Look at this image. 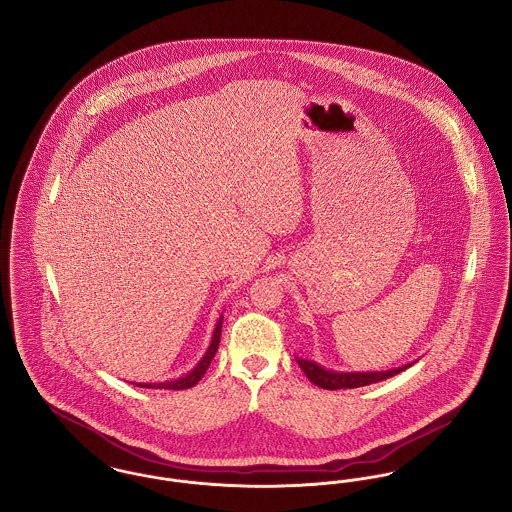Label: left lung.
Listing matches in <instances>:
<instances>
[{
    "label": "left lung",
    "instance_id": "left-lung-1",
    "mask_svg": "<svg viewBox=\"0 0 512 512\" xmlns=\"http://www.w3.org/2000/svg\"><path fill=\"white\" fill-rule=\"evenodd\" d=\"M297 365L301 366L305 376L322 390H351V388H361V386L382 382L386 378L403 372L413 363L393 368V370H384V372H334V370H326L317 363L305 361V359H297Z\"/></svg>",
    "mask_w": 512,
    "mask_h": 512
}]
</instances>
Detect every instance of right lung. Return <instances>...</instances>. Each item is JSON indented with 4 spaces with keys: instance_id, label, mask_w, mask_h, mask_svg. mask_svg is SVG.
<instances>
[{
    "instance_id": "right-lung-1",
    "label": "right lung",
    "mask_w": 512,
    "mask_h": 512,
    "mask_svg": "<svg viewBox=\"0 0 512 512\" xmlns=\"http://www.w3.org/2000/svg\"><path fill=\"white\" fill-rule=\"evenodd\" d=\"M220 330H222V317L219 318V322H217V326H215L213 340H211V345H209L207 353H205L203 359L194 366V370H192L190 374H186V376H182V378H178V380H171V382H161V384H136V386H140V388H155V390H188V388H192V386H195V384L203 378V374L207 372V368L211 365V361H213V357H215V353H217V349H219Z\"/></svg>"
}]
</instances>
